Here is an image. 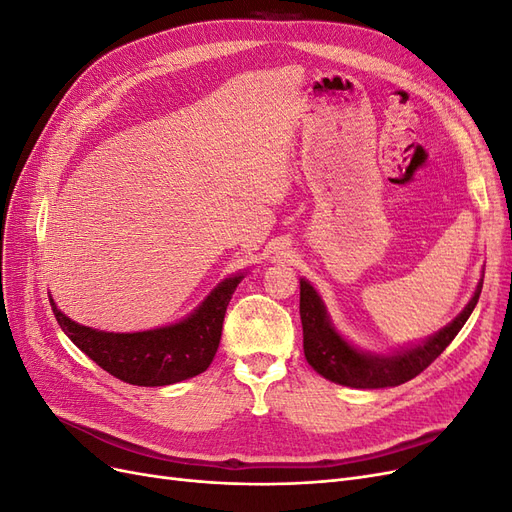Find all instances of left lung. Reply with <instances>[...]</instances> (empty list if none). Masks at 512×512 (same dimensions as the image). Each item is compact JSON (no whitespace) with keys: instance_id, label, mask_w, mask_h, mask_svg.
Here are the masks:
<instances>
[{"instance_id":"8db88e82","label":"left lung","mask_w":512,"mask_h":512,"mask_svg":"<svg viewBox=\"0 0 512 512\" xmlns=\"http://www.w3.org/2000/svg\"><path fill=\"white\" fill-rule=\"evenodd\" d=\"M299 284V314L303 324L305 359L322 378L350 386V389H386V386H399L416 378L453 342L455 335L474 312L480 290H483V280H480L468 305L438 333L429 335L418 344H408L386 354H378L361 350L348 342L335 329L329 309L324 305L318 290L305 277H301Z\"/></svg>"}]
</instances>
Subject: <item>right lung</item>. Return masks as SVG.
<instances>
[{
	"label": "right lung",
	"instance_id": "add662e5",
	"mask_svg": "<svg viewBox=\"0 0 512 512\" xmlns=\"http://www.w3.org/2000/svg\"><path fill=\"white\" fill-rule=\"evenodd\" d=\"M243 277L245 273L226 277L192 314L147 331L91 329L68 318L53 299L51 307L61 331L108 374L136 386H166L203 374L211 365L220 346L228 301Z\"/></svg>",
	"mask_w": 512,
	"mask_h": 512
}]
</instances>
